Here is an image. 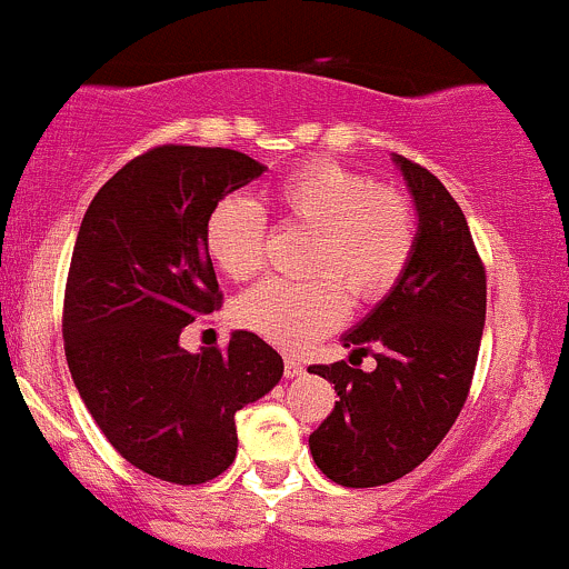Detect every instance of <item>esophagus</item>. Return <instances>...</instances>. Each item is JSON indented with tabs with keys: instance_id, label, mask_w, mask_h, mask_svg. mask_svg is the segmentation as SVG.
<instances>
[{
	"instance_id": "obj_1",
	"label": "esophagus",
	"mask_w": 569,
	"mask_h": 569,
	"mask_svg": "<svg viewBox=\"0 0 569 569\" xmlns=\"http://www.w3.org/2000/svg\"><path fill=\"white\" fill-rule=\"evenodd\" d=\"M298 375H303V365L298 359H290V356H287V359H284V378H298Z\"/></svg>"
}]
</instances>
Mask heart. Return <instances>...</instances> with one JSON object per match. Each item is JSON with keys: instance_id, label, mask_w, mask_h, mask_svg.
Returning <instances> with one entry per match:
<instances>
[{"instance_id": "obj_1", "label": "heart", "mask_w": 569, "mask_h": 569, "mask_svg": "<svg viewBox=\"0 0 569 569\" xmlns=\"http://www.w3.org/2000/svg\"><path fill=\"white\" fill-rule=\"evenodd\" d=\"M271 208L287 227L315 232L303 284L262 282L236 303L246 331L284 350H303L339 323L343 287L350 301H375L406 271L413 254L411 204L375 189L367 174L337 161L292 169L271 189ZM204 251L224 277L251 279L266 260V219L243 197H224L204 219Z\"/></svg>"}]
</instances>
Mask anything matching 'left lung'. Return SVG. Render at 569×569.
Segmentation results:
<instances>
[{
    "instance_id": "8db88e82",
    "label": "left lung",
    "mask_w": 569,
    "mask_h": 569,
    "mask_svg": "<svg viewBox=\"0 0 569 569\" xmlns=\"http://www.w3.org/2000/svg\"><path fill=\"white\" fill-rule=\"evenodd\" d=\"M395 163L419 216L413 254L389 296L342 337L350 363L372 349L379 367H309L339 397L309 449L342 488L395 482L430 458L466 406L482 342L488 284L466 216L436 174L402 156Z\"/></svg>"
}]
</instances>
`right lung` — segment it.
I'll return each mask as SVG.
<instances>
[{
	"label": "right lung",
	"instance_id": "right-lung-1",
	"mask_svg": "<svg viewBox=\"0 0 569 569\" xmlns=\"http://www.w3.org/2000/svg\"><path fill=\"white\" fill-rule=\"evenodd\" d=\"M262 172L238 150L161 144L109 178L79 227L62 309L70 375L111 447L163 482L227 471L236 413L284 372L251 331L227 350L180 348L183 328L221 303L204 219Z\"/></svg>",
	"mask_w": 569,
	"mask_h": 569
}]
</instances>
